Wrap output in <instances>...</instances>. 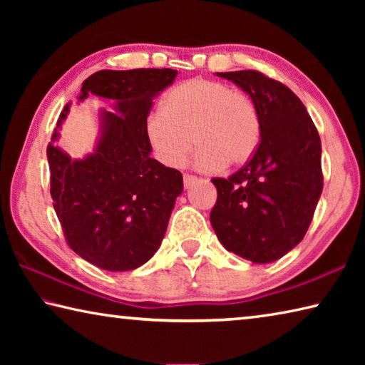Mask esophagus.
<instances>
[{
  "mask_svg": "<svg viewBox=\"0 0 365 365\" xmlns=\"http://www.w3.org/2000/svg\"><path fill=\"white\" fill-rule=\"evenodd\" d=\"M197 178L195 175H190V174H183V187L188 188L191 187V185L196 183Z\"/></svg>",
  "mask_w": 365,
  "mask_h": 365,
  "instance_id": "34e87169",
  "label": "esophagus"
}]
</instances>
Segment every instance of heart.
<instances>
[{"label": "heart", "instance_id": "obj_1", "mask_svg": "<svg viewBox=\"0 0 365 365\" xmlns=\"http://www.w3.org/2000/svg\"><path fill=\"white\" fill-rule=\"evenodd\" d=\"M259 138L261 122L255 101L217 80L191 78L174 86L164 98L160 114L146 120L148 143L168 168H180L193 145L200 150V169L238 168L256 153Z\"/></svg>", "mask_w": 365, "mask_h": 365}]
</instances>
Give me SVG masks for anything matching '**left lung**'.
Instances as JSON below:
<instances>
[{"instance_id":"8db88e82","label":"left lung","mask_w":365,"mask_h":365,"mask_svg":"<svg viewBox=\"0 0 365 365\" xmlns=\"http://www.w3.org/2000/svg\"><path fill=\"white\" fill-rule=\"evenodd\" d=\"M255 101L261 140L228 178H212L211 224L220 243L251 262L285 256L311 225L324 188L322 146L304 104L288 86L259 71L217 72Z\"/></svg>"}]
</instances>
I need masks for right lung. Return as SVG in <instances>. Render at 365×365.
Instances as JSON below:
<instances>
[{"mask_svg": "<svg viewBox=\"0 0 365 365\" xmlns=\"http://www.w3.org/2000/svg\"><path fill=\"white\" fill-rule=\"evenodd\" d=\"M174 69L100 71L82 83L90 95L115 101L117 113L101 110L103 135L93 154L72 160L46 148L51 197L67 245L104 270H133L158 251L183 178L150 156L146 119L153 98L172 85ZM69 114V104L58 127Z\"/></svg>", "mask_w": 365, "mask_h": 365, "instance_id": "right-lung-1", "label": "right lung"}]
</instances>
